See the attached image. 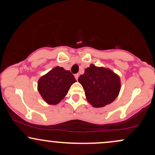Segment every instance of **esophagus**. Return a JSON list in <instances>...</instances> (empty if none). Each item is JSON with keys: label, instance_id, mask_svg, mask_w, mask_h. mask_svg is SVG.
Segmentation results:
<instances>
[{"label": "esophagus", "instance_id": "obj_1", "mask_svg": "<svg viewBox=\"0 0 155 155\" xmlns=\"http://www.w3.org/2000/svg\"><path fill=\"white\" fill-rule=\"evenodd\" d=\"M79 74H75V78H76V80H78V79H79Z\"/></svg>", "mask_w": 155, "mask_h": 155}]
</instances>
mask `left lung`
I'll return each mask as SVG.
<instances>
[{"instance_id": "left-lung-1", "label": "left lung", "mask_w": 155, "mask_h": 155, "mask_svg": "<svg viewBox=\"0 0 155 155\" xmlns=\"http://www.w3.org/2000/svg\"><path fill=\"white\" fill-rule=\"evenodd\" d=\"M87 100L93 107H104L116 99L120 90V79L112 71L91 64L78 79Z\"/></svg>"}]
</instances>
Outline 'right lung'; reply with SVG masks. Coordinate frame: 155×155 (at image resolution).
<instances>
[{
  "label": "right lung",
  "mask_w": 155,
  "mask_h": 155,
  "mask_svg": "<svg viewBox=\"0 0 155 155\" xmlns=\"http://www.w3.org/2000/svg\"><path fill=\"white\" fill-rule=\"evenodd\" d=\"M76 81L70 71L57 66L39 79L38 90L48 104L56 105L63 100Z\"/></svg>",
  "instance_id": "obj_1"
}]
</instances>
